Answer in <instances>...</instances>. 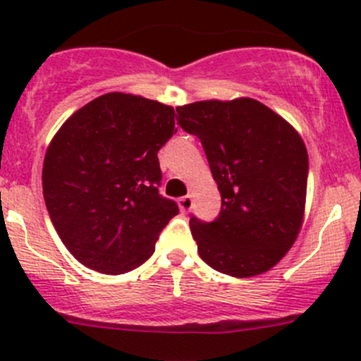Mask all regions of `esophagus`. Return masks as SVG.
Here are the masks:
<instances>
[{
  "instance_id": "34e87169",
  "label": "esophagus",
  "mask_w": 361,
  "mask_h": 361,
  "mask_svg": "<svg viewBox=\"0 0 361 361\" xmlns=\"http://www.w3.org/2000/svg\"><path fill=\"white\" fill-rule=\"evenodd\" d=\"M192 204H194V199H192V195H185V197L178 199V206H180L181 213H187V211L192 207Z\"/></svg>"
}]
</instances>
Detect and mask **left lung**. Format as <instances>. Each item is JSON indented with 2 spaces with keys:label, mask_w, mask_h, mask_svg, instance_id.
<instances>
[{
  "label": "left lung",
  "mask_w": 361,
  "mask_h": 361,
  "mask_svg": "<svg viewBox=\"0 0 361 361\" xmlns=\"http://www.w3.org/2000/svg\"><path fill=\"white\" fill-rule=\"evenodd\" d=\"M178 123L201 140L221 195L211 224L190 218L201 258L232 278L274 267L302 228L309 159L292 123L260 101H197L178 106Z\"/></svg>",
  "instance_id": "1"
}]
</instances>
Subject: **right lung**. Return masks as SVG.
<instances>
[{
    "label": "right lung",
    "instance_id": "right-lung-1",
    "mask_svg": "<svg viewBox=\"0 0 361 361\" xmlns=\"http://www.w3.org/2000/svg\"><path fill=\"white\" fill-rule=\"evenodd\" d=\"M174 108L110 92L61 126L43 160V197L69 253L92 271L123 274L155 251L178 214L159 194L157 152L176 133Z\"/></svg>",
    "mask_w": 361,
    "mask_h": 361
}]
</instances>
